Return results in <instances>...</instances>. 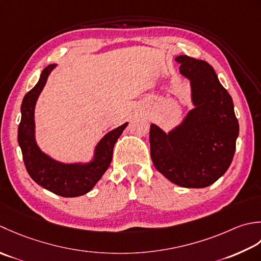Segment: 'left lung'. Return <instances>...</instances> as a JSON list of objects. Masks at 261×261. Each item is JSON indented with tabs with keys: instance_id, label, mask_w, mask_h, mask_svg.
Returning a JSON list of instances; mask_svg holds the SVG:
<instances>
[{
	"instance_id": "8db88e82",
	"label": "left lung",
	"mask_w": 261,
	"mask_h": 261,
	"mask_svg": "<svg viewBox=\"0 0 261 261\" xmlns=\"http://www.w3.org/2000/svg\"><path fill=\"white\" fill-rule=\"evenodd\" d=\"M174 61L189 81L194 108L169 132L151 125V158L158 171L171 182L185 188H204L230 167L239 123L231 95L208 63L187 55Z\"/></svg>"
}]
</instances>
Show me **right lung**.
I'll list each match as a JSON object with an SVG mask.
<instances>
[{"label":"right lung","mask_w":261,"mask_h":261,"mask_svg":"<svg viewBox=\"0 0 261 261\" xmlns=\"http://www.w3.org/2000/svg\"><path fill=\"white\" fill-rule=\"evenodd\" d=\"M57 64L42 70L36 86L24 95L21 103V121L18 142L27 171L35 182L62 197H77L88 194L110 166L115 143L128 125H120L108 132L94 146L89 161L61 162L41 150L36 141L35 109L42 89Z\"/></svg>","instance_id":"right-lung-1"}]
</instances>
